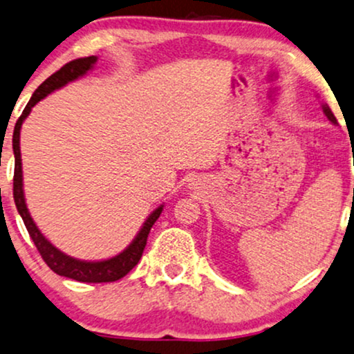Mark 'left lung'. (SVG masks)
I'll return each mask as SVG.
<instances>
[{
    "label": "left lung",
    "instance_id": "left-lung-1",
    "mask_svg": "<svg viewBox=\"0 0 354 354\" xmlns=\"http://www.w3.org/2000/svg\"><path fill=\"white\" fill-rule=\"evenodd\" d=\"M322 107H323V113H325L326 117H328V120H330L331 123H336V117L333 115V112H331V110H330V107H328L326 104L322 105Z\"/></svg>",
    "mask_w": 354,
    "mask_h": 354
}]
</instances>
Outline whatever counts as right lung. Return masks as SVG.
Segmentation results:
<instances>
[{
    "label": "right lung",
    "mask_w": 354,
    "mask_h": 354,
    "mask_svg": "<svg viewBox=\"0 0 354 354\" xmlns=\"http://www.w3.org/2000/svg\"><path fill=\"white\" fill-rule=\"evenodd\" d=\"M97 62L95 55L91 57H80L75 61L67 62L66 66H62L57 72H54L49 79H46L39 87L36 88V92L32 93L31 100L28 102L26 109L23 110L21 117L18 118L15 125V133H12V151H15V178H12V196H15L16 207L21 218L26 225L29 237H31L36 249L39 250L41 257L44 259V262L48 263V267L57 275L67 277V279L77 280V282H88V283H102V282H115V280H120L122 277H125L133 267L138 263L142 259L143 249L147 245L148 234L153 224L156 223V219L160 218L163 206L156 207L155 211L148 216V219L145 221L143 227L140 229V232L136 234V237L131 241V244L127 247L123 252L115 255L107 261H99V262H87V261H77V259L69 257L59 249L50 244V242L42 236L37 225L34 224V221L29 214L26 201H24V193H23V168H21V150H19V131L21 125H23L24 118L28 117L29 112L37 102L44 99L46 95H49L50 92H54L55 88H61L66 84L72 82V80L82 77L87 71H91L93 64Z\"/></svg>",
    "instance_id": "1"
}]
</instances>
